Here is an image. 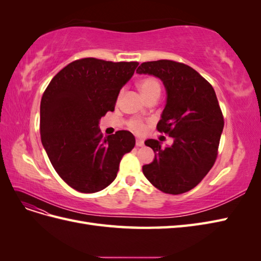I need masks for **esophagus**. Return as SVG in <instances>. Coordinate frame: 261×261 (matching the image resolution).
I'll return each instance as SVG.
<instances>
[{"label":"esophagus","instance_id":"1","mask_svg":"<svg viewBox=\"0 0 261 261\" xmlns=\"http://www.w3.org/2000/svg\"><path fill=\"white\" fill-rule=\"evenodd\" d=\"M144 145H145L144 140H141V139H137V140H136V146H137V147H143Z\"/></svg>","mask_w":261,"mask_h":261}]
</instances>
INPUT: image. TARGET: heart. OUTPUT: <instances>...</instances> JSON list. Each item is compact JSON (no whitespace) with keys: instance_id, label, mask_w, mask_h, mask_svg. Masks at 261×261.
<instances>
[{"instance_id":"heart-1","label":"heart","mask_w":261,"mask_h":261,"mask_svg":"<svg viewBox=\"0 0 261 261\" xmlns=\"http://www.w3.org/2000/svg\"><path fill=\"white\" fill-rule=\"evenodd\" d=\"M138 88L145 99L153 96V94H160L161 91L160 84L154 77L143 78L138 83ZM128 127L136 133H143L146 129V125L139 118H133L128 123Z\"/></svg>"}]
</instances>
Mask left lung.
Masks as SVG:
<instances>
[{
  "label": "left lung",
  "instance_id": "8db88e82",
  "mask_svg": "<svg viewBox=\"0 0 261 261\" xmlns=\"http://www.w3.org/2000/svg\"><path fill=\"white\" fill-rule=\"evenodd\" d=\"M136 73L153 75L167 89V105L156 129L174 138L171 147L148 139L154 160L143 167L147 179L165 194L178 195L198 185L213 167L224 120L213 87L183 63L145 62Z\"/></svg>",
  "mask_w": 261,
  "mask_h": 261
}]
</instances>
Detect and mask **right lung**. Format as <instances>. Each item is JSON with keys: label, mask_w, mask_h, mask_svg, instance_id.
Returning a JSON list of instances; mask_svg holds the SVG:
<instances>
[{"label": "right lung", "mask_w": 261, "mask_h": 261, "mask_svg": "<svg viewBox=\"0 0 261 261\" xmlns=\"http://www.w3.org/2000/svg\"><path fill=\"white\" fill-rule=\"evenodd\" d=\"M138 62L85 58L55 75L40 105L41 141L60 177L77 192L102 191L115 179L125 153L135 146L128 130L103 137L99 121L114 111L122 87Z\"/></svg>", "instance_id": "right-lung-1"}]
</instances>
